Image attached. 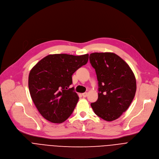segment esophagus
Instances as JSON below:
<instances>
[{
	"label": "esophagus",
	"mask_w": 159,
	"mask_h": 159,
	"mask_svg": "<svg viewBox=\"0 0 159 159\" xmlns=\"http://www.w3.org/2000/svg\"><path fill=\"white\" fill-rule=\"evenodd\" d=\"M87 93H83V94H82V96L84 97V98H85V97H87Z\"/></svg>",
	"instance_id": "esophagus-1"
}]
</instances>
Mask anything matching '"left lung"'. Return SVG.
<instances>
[{"label": "left lung", "mask_w": 159, "mask_h": 159, "mask_svg": "<svg viewBox=\"0 0 159 159\" xmlns=\"http://www.w3.org/2000/svg\"><path fill=\"white\" fill-rule=\"evenodd\" d=\"M90 63L98 80V99L91 103L95 114L107 121L121 116L131 104L137 90L129 66L114 53H93Z\"/></svg>", "instance_id": "8db88e82"}]
</instances>
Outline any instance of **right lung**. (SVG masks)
Masks as SVG:
<instances>
[{"label":"right lung","mask_w":159,"mask_h":159,"mask_svg":"<svg viewBox=\"0 0 159 159\" xmlns=\"http://www.w3.org/2000/svg\"><path fill=\"white\" fill-rule=\"evenodd\" d=\"M89 55H49L38 61L29 74L31 97L41 116L53 123L65 121L79 101L72 75L85 65Z\"/></svg>","instance_id":"obj_1"}]
</instances>
